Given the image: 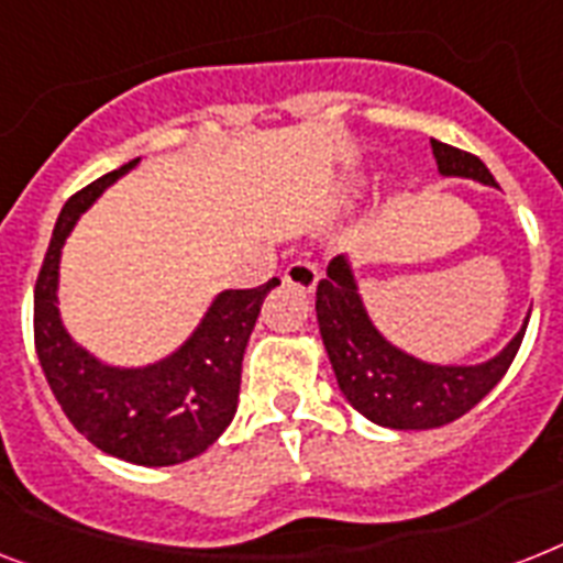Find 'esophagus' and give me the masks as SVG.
<instances>
[{"mask_svg": "<svg viewBox=\"0 0 563 563\" xmlns=\"http://www.w3.org/2000/svg\"><path fill=\"white\" fill-rule=\"evenodd\" d=\"M318 266L314 263H309V260H295L286 272H283V280L289 283V286H295V289L300 291H314V286H318Z\"/></svg>", "mask_w": 563, "mask_h": 563, "instance_id": "1", "label": "esophagus"}]
</instances>
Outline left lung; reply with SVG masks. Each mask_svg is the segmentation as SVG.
<instances>
[{"mask_svg": "<svg viewBox=\"0 0 563 563\" xmlns=\"http://www.w3.org/2000/svg\"><path fill=\"white\" fill-rule=\"evenodd\" d=\"M433 158L442 176L474 178L479 185L497 187L495 176L477 155L431 139ZM318 327L323 346L335 369L338 387L346 401L367 416L369 422L393 431H428L454 422L477 405L492 387L506 376L527 332L529 318L520 332L495 358L454 367L428 364L393 346L369 321L358 295L353 266L341 254L327 266V277L318 283Z\"/></svg>", "mask_w": 563, "mask_h": 563, "instance_id": "obj_1", "label": "left lung"}]
</instances>
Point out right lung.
Here are the masks:
<instances>
[{
  "label": "right lung",
  "instance_id": "obj_1",
  "mask_svg": "<svg viewBox=\"0 0 563 563\" xmlns=\"http://www.w3.org/2000/svg\"><path fill=\"white\" fill-rule=\"evenodd\" d=\"M139 164L132 158L63 205L34 289V344L68 422L100 451L135 465H176L208 451L236 413L242 355L260 306L257 289L219 291L194 335L147 367H112L71 341L57 309L59 251L84 210Z\"/></svg>",
  "mask_w": 563,
  "mask_h": 563
}]
</instances>
